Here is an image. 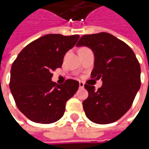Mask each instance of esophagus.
I'll list each match as a JSON object with an SVG mask.
<instances>
[{
    "instance_id": "esophagus-1",
    "label": "esophagus",
    "mask_w": 149,
    "mask_h": 149,
    "mask_svg": "<svg viewBox=\"0 0 149 149\" xmlns=\"http://www.w3.org/2000/svg\"><path fill=\"white\" fill-rule=\"evenodd\" d=\"M79 88H80V89H83L84 87V84L83 82H81V81L79 82Z\"/></svg>"
}]
</instances>
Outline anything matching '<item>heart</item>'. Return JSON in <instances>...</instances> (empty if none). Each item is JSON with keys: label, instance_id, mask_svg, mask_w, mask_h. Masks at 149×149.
<instances>
[{"label": "heart", "instance_id": "obj_1", "mask_svg": "<svg viewBox=\"0 0 149 149\" xmlns=\"http://www.w3.org/2000/svg\"><path fill=\"white\" fill-rule=\"evenodd\" d=\"M81 49H84V48H81Z\"/></svg>", "mask_w": 149, "mask_h": 149}]
</instances>
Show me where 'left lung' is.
<instances>
[{
	"label": "left lung",
	"mask_w": 149,
	"mask_h": 149,
	"mask_svg": "<svg viewBox=\"0 0 149 149\" xmlns=\"http://www.w3.org/2000/svg\"><path fill=\"white\" fill-rule=\"evenodd\" d=\"M76 46H86L95 54L91 77L101 79L99 89L85 84L89 96L83 102L86 117L99 124L118 120L130 109L140 89V65L127 44L111 34L84 35Z\"/></svg>",
	"instance_id": "left-lung-1"
}]
</instances>
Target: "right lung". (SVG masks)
I'll return each mask as SVG.
<instances>
[{
    "label": "right lung",
    "mask_w": 149,
    "mask_h": 149,
    "mask_svg": "<svg viewBox=\"0 0 149 149\" xmlns=\"http://www.w3.org/2000/svg\"><path fill=\"white\" fill-rule=\"evenodd\" d=\"M79 36L49 34L26 45L10 70V89L15 104L30 120L52 123L64 115L65 104L79 89V82L67 79L64 84L51 80L52 71L60 68L64 56Z\"/></svg>",
    "instance_id": "right-lung-1"
}]
</instances>
